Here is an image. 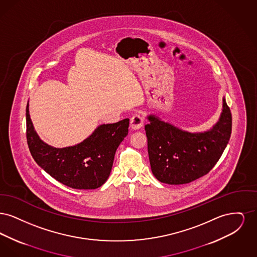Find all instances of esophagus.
<instances>
[{"instance_id": "obj_1", "label": "esophagus", "mask_w": 257, "mask_h": 257, "mask_svg": "<svg viewBox=\"0 0 257 257\" xmlns=\"http://www.w3.org/2000/svg\"><path fill=\"white\" fill-rule=\"evenodd\" d=\"M144 123H145L144 116L141 115V114H139V113H136L135 115L132 116V118H131V120H130V126H131V128H132L133 130H138V129H140L141 127H143Z\"/></svg>"}]
</instances>
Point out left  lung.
<instances>
[{
  "mask_svg": "<svg viewBox=\"0 0 257 257\" xmlns=\"http://www.w3.org/2000/svg\"><path fill=\"white\" fill-rule=\"evenodd\" d=\"M145 126L151 171L162 183L187 184L207 174L225 149L231 135L232 116L222 98L220 119L202 133L183 131L150 114Z\"/></svg>",
  "mask_w": 257,
  "mask_h": 257,
  "instance_id": "1",
  "label": "left lung"
}]
</instances>
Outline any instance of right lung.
<instances>
[{
	"mask_svg": "<svg viewBox=\"0 0 257 257\" xmlns=\"http://www.w3.org/2000/svg\"><path fill=\"white\" fill-rule=\"evenodd\" d=\"M27 143L37 165L61 183L79 190L101 187L110 175L114 154L128 135L129 119L102 124L82 143L56 148L44 143L32 122L29 103L26 108Z\"/></svg>",
	"mask_w": 257,
	"mask_h": 257,
	"instance_id": "1",
	"label": "right lung"
}]
</instances>
